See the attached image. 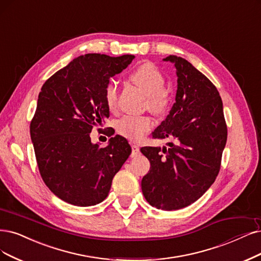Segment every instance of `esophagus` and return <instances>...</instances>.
<instances>
[{"mask_svg":"<svg viewBox=\"0 0 261 261\" xmlns=\"http://www.w3.org/2000/svg\"><path fill=\"white\" fill-rule=\"evenodd\" d=\"M131 148H132V153L131 157H137L140 155V147L136 144H131Z\"/></svg>","mask_w":261,"mask_h":261,"instance_id":"34e87169","label":"esophagus"}]
</instances>
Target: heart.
Returning <instances> with one entry per match:
<instances>
[{"mask_svg": "<svg viewBox=\"0 0 261 261\" xmlns=\"http://www.w3.org/2000/svg\"><path fill=\"white\" fill-rule=\"evenodd\" d=\"M130 80L146 93V105L149 111L162 114L167 110L169 94L162 87L165 85V76L152 63L146 62L139 65L130 74ZM104 101L111 112L118 108V89L115 82L111 81L105 86ZM153 121L146 115L123 116L116 122V130L121 136L130 140L142 139L152 128Z\"/></svg>", "mask_w": 261, "mask_h": 261, "instance_id": "b5f03b06", "label": "heart"}]
</instances>
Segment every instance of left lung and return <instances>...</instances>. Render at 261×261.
Masks as SVG:
<instances>
[{"label":"left lung","instance_id":"left-lung-1","mask_svg":"<svg viewBox=\"0 0 261 261\" xmlns=\"http://www.w3.org/2000/svg\"><path fill=\"white\" fill-rule=\"evenodd\" d=\"M177 75L175 103L151 133L169 147H142L150 170L142 179L151 206L174 211L194 203L215 181L227 142L223 101L216 87L187 60L169 56Z\"/></svg>","mask_w":261,"mask_h":261}]
</instances>
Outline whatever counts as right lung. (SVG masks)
<instances>
[{"mask_svg":"<svg viewBox=\"0 0 261 261\" xmlns=\"http://www.w3.org/2000/svg\"><path fill=\"white\" fill-rule=\"evenodd\" d=\"M133 59L132 55L80 56L49 77L38 94L30 124L38 170L46 186L67 203L91 206L102 202L130 156L124 138L115 136L100 147L90 133L110 117L105 86Z\"/></svg>","mask_w":261,"mask_h":261,"instance_id":"1","label":"right lung"}]
</instances>
